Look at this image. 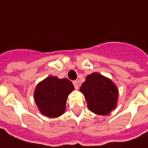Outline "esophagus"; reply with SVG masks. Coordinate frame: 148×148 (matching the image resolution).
Instances as JSON below:
<instances>
[{"label": "esophagus", "instance_id": "esophagus-1", "mask_svg": "<svg viewBox=\"0 0 148 148\" xmlns=\"http://www.w3.org/2000/svg\"><path fill=\"white\" fill-rule=\"evenodd\" d=\"M73 84H74V88L77 90L78 89V82H77V81H73Z\"/></svg>", "mask_w": 148, "mask_h": 148}]
</instances>
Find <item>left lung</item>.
<instances>
[{"label":"left lung","mask_w":148,"mask_h":148,"mask_svg":"<svg viewBox=\"0 0 148 148\" xmlns=\"http://www.w3.org/2000/svg\"><path fill=\"white\" fill-rule=\"evenodd\" d=\"M80 91L83 93L90 111L97 115H107L116 106L118 90L109 78L98 73L86 77Z\"/></svg>","instance_id":"left-lung-1"}]
</instances>
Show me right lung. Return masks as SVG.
Listing matches in <instances>:
<instances>
[{
    "mask_svg": "<svg viewBox=\"0 0 148 148\" xmlns=\"http://www.w3.org/2000/svg\"><path fill=\"white\" fill-rule=\"evenodd\" d=\"M74 90V85L67 78L49 76L37 85L34 99L42 114L58 117L65 112L67 97Z\"/></svg>",
    "mask_w": 148,
    "mask_h": 148,
    "instance_id": "right-lung-1",
    "label": "right lung"
}]
</instances>
